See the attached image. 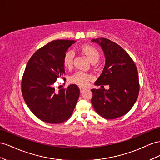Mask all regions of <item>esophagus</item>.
Here are the masks:
<instances>
[{
  "label": "esophagus",
  "mask_w": 160,
  "mask_h": 160,
  "mask_svg": "<svg viewBox=\"0 0 160 160\" xmlns=\"http://www.w3.org/2000/svg\"><path fill=\"white\" fill-rule=\"evenodd\" d=\"M79 88H80V92H82L84 90H86V88H84V87H81V86H80V87H79Z\"/></svg>",
  "instance_id": "esophagus-1"
}]
</instances>
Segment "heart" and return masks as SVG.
Masks as SVG:
<instances>
[{"label":"heart","mask_w":160,"mask_h":160,"mask_svg":"<svg viewBox=\"0 0 160 160\" xmlns=\"http://www.w3.org/2000/svg\"><path fill=\"white\" fill-rule=\"evenodd\" d=\"M80 51L92 62H97L100 58V53L97 48L90 45H84L80 48ZM74 54L72 51L67 52L63 59V64L66 69H71L73 66ZM91 76L83 72H77L70 76V82L79 86H85L88 84Z\"/></svg>","instance_id":"1"}]
</instances>
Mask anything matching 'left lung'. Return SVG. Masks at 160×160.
I'll use <instances>...</instances> for the list:
<instances>
[{"label": "left lung", "mask_w": 160, "mask_h": 160, "mask_svg": "<svg viewBox=\"0 0 160 160\" xmlns=\"http://www.w3.org/2000/svg\"><path fill=\"white\" fill-rule=\"evenodd\" d=\"M98 43L105 56V66L94 84L109 89H92V106L99 115L114 119L128 112L139 92L138 72L133 60L120 45L106 38L91 40Z\"/></svg>", "instance_id": "8db88e82"}]
</instances>
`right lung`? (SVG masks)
Here are the masks:
<instances>
[{
	"label": "right lung",
	"mask_w": 160,
	"mask_h": 160,
	"mask_svg": "<svg viewBox=\"0 0 160 160\" xmlns=\"http://www.w3.org/2000/svg\"><path fill=\"white\" fill-rule=\"evenodd\" d=\"M76 41H52L39 49L26 66L21 91L30 111L40 120L58 124L70 117L79 98L76 84L56 91L54 83L65 74L63 56Z\"/></svg>",
	"instance_id": "right-lung-1"
}]
</instances>
